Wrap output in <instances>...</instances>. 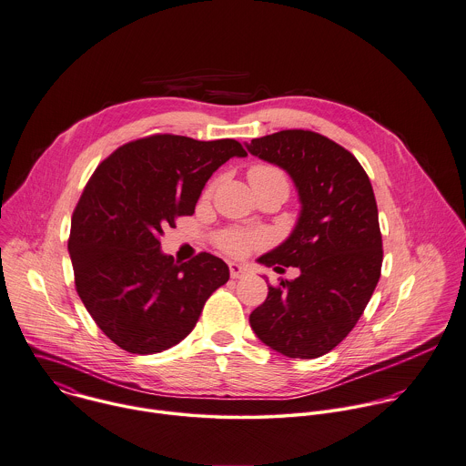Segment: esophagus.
<instances>
[{
    "instance_id": "esophagus-1",
    "label": "esophagus",
    "mask_w": 466,
    "mask_h": 466,
    "mask_svg": "<svg viewBox=\"0 0 466 466\" xmlns=\"http://www.w3.org/2000/svg\"><path fill=\"white\" fill-rule=\"evenodd\" d=\"M228 268H230V276H232V279H241V278H245V276L248 274L247 267H245V265H241V263H230V265H228Z\"/></svg>"
}]
</instances>
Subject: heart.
<instances>
[{"mask_svg": "<svg viewBox=\"0 0 466 466\" xmlns=\"http://www.w3.org/2000/svg\"><path fill=\"white\" fill-rule=\"evenodd\" d=\"M248 181L252 187H259V185H270V183H279V185H287V179L283 176V172L272 165H254L248 170ZM208 192V190H207ZM259 243V238L243 230H227L221 234L219 238V247L230 254V256H243L247 254L252 245Z\"/></svg>", "mask_w": 466, "mask_h": 466, "instance_id": "heart-1", "label": "heart"}]
</instances>
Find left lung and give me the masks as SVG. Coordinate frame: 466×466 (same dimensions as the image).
Returning <instances> with one entry per match:
<instances>
[{"label":"left lung","mask_w":466,"mask_h":466,"mask_svg":"<svg viewBox=\"0 0 466 466\" xmlns=\"http://www.w3.org/2000/svg\"><path fill=\"white\" fill-rule=\"evenodd\" d=\"M245 147L290 176L301 205L290 236L258 259L276 272L298 267L299 276L268 287L250 327L287 358H319L356 327L381 276L370 179L349 150L312 130H281Z\"/></svg>","instance_id":"left-lung-1"}]
</instances>
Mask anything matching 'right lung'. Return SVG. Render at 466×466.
Listing matches in <instances>:
<instances>
[{"label": "right lung", "instance_id": "1", "mask_svg": "<svg viewBox=\"0 0 466 466\" xmlns=\"http://www.w3.org/2000/svg\"><path fill=\"white\" fill-rule=\"evenodd\" d=\"M247 152L236 139L156 134L112 152L88 179L70 223L76 290L103 334L132 354L177 345L205 301L230 278L201 252L187 263L161 252L163 228L194 214L210 176Z\"/></svg>", "mask_w": 466, "mask_h": 466}]
</instances>
